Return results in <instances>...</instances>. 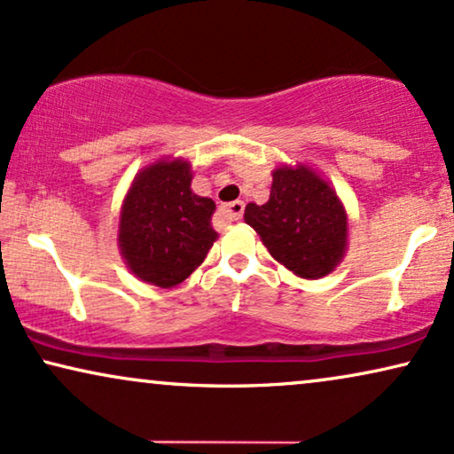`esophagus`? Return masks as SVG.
<instances>
[{"label": "esophagus", "instance_id": "obj_1", "mask_svg": "<svg viewBox=\"0 0 454 454\" xmlns=\"http://www.w3.org/2000/svg\"><path fill=\"white\" fill-rule=\"evenodd\" d=\"M221 215L225 216L227 221H238V219H241V215H244V202H241V200H235V202L223 206Z\"/></svg>", "mask_w": 454, "mask_h": 454}]
</instances>
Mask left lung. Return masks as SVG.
I'll list each match as a JSON object with an SVG mask.
<instances>
[{"mask_svg": "<svg viewBox=\"0 0 454 454\" xmlns=\"http://www.w3.org/2000/svg\"><path fill=\"white\" fill-rule=\"evenodd\" d=\"M244 221L269 254L302 279L333 273L348 248V215L329 181L306 164L273 170L269 202L246 206Z\"/></svg>", "mask_w": 454, "mask_h": 454, "instance_id": "1", "label": "left lung"}]
</instances>
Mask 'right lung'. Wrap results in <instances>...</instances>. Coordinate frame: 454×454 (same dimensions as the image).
<instances>
[{
	"label": "right lung",
	"mask_w": 454,
	"mask_h": 454,
	"mask_svg": "<svg viewBox=\"0 0 454 454\" xmlns=\"http://www.w3.org/2000/svg\"><path fill=\"white\" fill-rule=\"evenodd\" d=\"M192 164L160 158L135 175L121 206L119 248L144 284L175 287L204 262L219 238L215 202L192 192Z\"/></svg>",
	"instance_id": "1"
}]
</instances>
